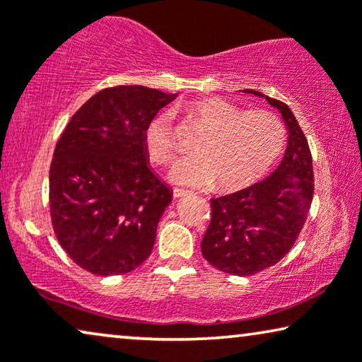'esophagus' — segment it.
I'll use <instances>...</instances> for the list:
<instances>
[{"mask_svg": "<svg viewBox=\"0 0 362 362\" xmlns=\"http://www.w3.org/2000/svg\"><path fill=\"white\" fill-rule=\"evenodd\" d=\"M187 194H191V192L187 189H177V187H176V189H173V196H175V197H185Z\"/></svg>", "mask_w": 362, "mask_h": 362, "instance_id": "34e87169", "label": "esophagus"}]
</instances>
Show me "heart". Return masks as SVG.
Instances as JSON below:
<instances>
[{
    "label": "heart",
    "mask_w": 362,
    "mask_h": 362,
    "mask_svg": "<svg viewBox=\"0 0 362 362\" xmlns=\"http://www.w3.org/2000/svg\"><path fill=\"white\" fill-rule=\"evenodd\" d=\"M186 113L207 132L197 155L171 171L176 185L204 187L217 182L219 191L244 189L267 175L284 148V125L270 112H245L224 98L207 97L191 102ZM145 148L158 165L173 161L176 143L170 113H158L148 123Z\"/></svg>",
    "instance_id": "1"
}]
</instances>
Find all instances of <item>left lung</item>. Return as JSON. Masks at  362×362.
I'll return each mask as SVG.
<instances>
[{"mask_svg":"<svg viewBox=\"0 0 362 362\" xmlns=\"http://www.w3.org/2000/svg\"><path fill=\"white\" fill-rule=\"evenodd\" d=\"M281 113L288 140L276 170L245 189L211 199L212 219L201 242L202 257L230 275H254L275 265L298 239L313 199L308 141L288 105L262 92Z\"/></svg>","mask_w":362,"mask_h":362,"instance_id":"obj_1","label":"left lung"}]
</instances>
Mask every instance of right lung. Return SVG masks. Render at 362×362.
Segmentation results:
<instances>
[{"label": "right lung", "mask_w": 362, "mask_h": 362, "mask_svg": "<svg viewBox=\"0 0 362 362\" xmlns=\"http://www.w3.org/2000/svg\"><path fill=\"white\" fill-rule=\"evenodd\" d=\"M175 98L143 86L103 88L59 138L49 170L52 227L83 270L122 275L150 257L173 191L151 170L145 130Z\"/></svg>", "instance_id": "add662e5"}]
</instances>
